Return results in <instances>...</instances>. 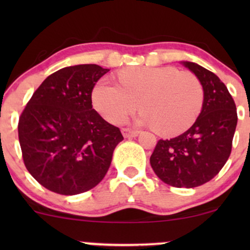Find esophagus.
<instances>
[{
  "mask_svg": "<svg viewBox=\"0 0 250 250\" xmlns=\"http://www.w3.org/2000/svg\"><path fill=\"white\" fill-rule=\"evenodd\" d=\"M122 134L125 139H131V137H135L139 135V131L137 130H131L129 128H123L122 129Z\"/></svg>",
  "mask_w": 250,
  "mask_h": 250,
  "instance_id": "esophagus-1",
  "label": "esophagus"
}]
</instances>
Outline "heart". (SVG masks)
Instances as JSON below:
<instances>
[{
	"instance_id": "1",
	"label": "heart",
	"mask_w": 250,
	"mask_h": 250,
	"mask_svg": "<svg viewBox=\"0 0 250 250\" xmlns=\"http://www.w3.org/2000/svg\"><path fill=\"white\" fill-rule=\"evenodd\" d=\"M120 84L103 79L93 90V103L110 123L120 125L137 108L140 122L163 135L185 131L196 121L205 101L200 79L173 67H130L119 73Z\"/></svg>"
}]
</instances>
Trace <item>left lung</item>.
I'll use <instances>...</instances> for the list:
<instances>
[{
	"instance_id": "left-lung-1",
	"label": "left lung",
	"mask_w": 250,
	"mask_h": 250,
	"mask_svg": "<svg viewBox=\"0 0 250 250\" xmlns=\"http://www.w3.org/2000/svg\"><path fill=\"white\" fill-rule=\"evenodd\" d=\"M183 64L199 77L205 89L202 110L185 133L159 140L150 165L167 185L194 188L216 176L229 159L237 113L230 93L214 73L193 62Z\"/></svg>"
}]
</instances>
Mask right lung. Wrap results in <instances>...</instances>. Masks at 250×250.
<instances>
[{"instance_id": "add662e5", "label": "right lung", "mask_w": 250, "mask_h": 250, "mask_svg": "<svg viewBox=\"0 0 250 250\" xmlns=\"http://www.w3.org/2000/svg\"><path fill=\"white\" fill-rule=\"evenodd\" d=\"M109 69L79 64L55 71L41 83L19 120L25 168L54 193L90 190L107 174L120 129L93 109L91 93Z\"/></svg>"}]
</instances>
